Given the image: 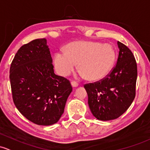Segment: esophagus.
<instances>
[{"label": "esophagus", "mask_w": 150, "mask_h": 150, "mask_svg": "<svg viewBox=\"0 0 150 150\" xmlns=\"http://www.w3.org/2000/svg\"><path fill=\"white\" fill-rule=\"evenodd\" d=\"M71 85H72V86L73 88H76V87H78V83H77V82H75V81L71 82Z\"/></svg>", "instance_id": "1"}]
</instances>
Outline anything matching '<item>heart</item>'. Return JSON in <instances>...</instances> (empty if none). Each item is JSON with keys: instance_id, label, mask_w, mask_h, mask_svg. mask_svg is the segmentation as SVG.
<instances>
[{"instance_id": "1", "label": "heart", "mask_w": 150, "mask_h": 150, "mask_svg": "<svg viewBox=\"0 0 150 150\" xmlns=\"http://www.w3.org/2000/svg\"><path fill=\"white\" fill-rule=\"evenodd\" d=\"M116 52L109 44L94 41H76L68 44L65 52L54 54V64L59 75H69L76 67L88 80H98L106 76L114 64Z\"/></svg>"}]
</instances>
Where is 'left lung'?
Segmentation results:
<instances>
[{
    "mask_svg": "<svg viewBox=\"0 0 150 150\" xmlns=\"http://www.w3.org/2000/svg\"><path fill=\"white\" fill-rule=\"evenodd\" d=\"M116 66L103 79L84 86L91 113L98 120L110 121L121 116L130 106L136 94L137 66L132 51L118 42Z\"/></svg>",
    "mask_w": 150,
    "mask_h": 150,
    "instance_id": "8db88e82",
    "label": "left lung"
}]
</instances>
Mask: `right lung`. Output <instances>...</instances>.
Returning <instances> with one entry per match:
<instances>
[{
  "label": "right lung",
  "mask_w": 150,
  "mask_h": 150,
  "mask_svg": "<svg viewBox=\"0 0 150 150\" xmlns=\"http://www.w3.org/2000/svg\"><path fill=\"white\" fill-rule=\"evenodd\" d=\"M46 39L23 45L10 67L13 100L17 109L37 125L57 122L72 88L68 80L54 72Z\"/></svg>",
  "instance_id": "obj_1"
}]
</instances>
